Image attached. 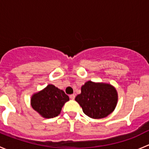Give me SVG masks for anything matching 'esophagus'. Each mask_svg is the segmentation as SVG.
<instances>
[{
    "instance_id": "esophagus-1",
    "label": "esophagus",
    "mask_w": 149,
    "mask_h": 149,
    "mask_svg": "<svg viewBox=\"0 0 149 149\" xmlns=\"http://www.w3.org/2000/svg\"><path fill=\"white\" fill-rule=\"evenodd\" d=\"M69 97H70V100H74V99H75V94H70V95L69 96Z\"/></svg>"
}]
</instances>
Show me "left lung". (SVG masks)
I'll use <instances>...</instances> for the list:
<instances>
[{
    "label": "left lung",
    "instance_id": "1",
    "mask_svg": "<svg viewBox=\"0 0 149 149\" xmlns=\"http://www.w3.org/2000/svg\"><path fill=\"white\" fill-rule=\"evenodd\" d=\"M118 99V92L111 84L88 81L82 86L81 93L75 100L85 115L94 119H101L113 112Z\"/></svg>",
    "mask_w": 149,
    "mask_h": 149
}]
</instances>
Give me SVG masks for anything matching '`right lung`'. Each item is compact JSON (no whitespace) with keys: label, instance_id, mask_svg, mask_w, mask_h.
<instances>
[{"label":"right lung","instance_id":"right-lung-1","mask_svg":"<svg viewBox=\"0 0 149 149\" xmlns=\"http://www.w3.org/2000/svg\"><path fill=\"white\" fill-rule=\"evenodd\" d=\"M68 100V96L63 90L49 84L44 89L33 94L31 105L42 117L52 118L61 113L62 107Z\"/></svg>","mask_w":149,"mask_h":149}]
</instances>
